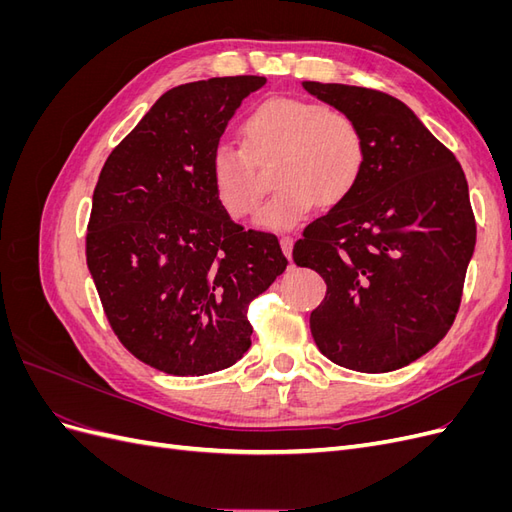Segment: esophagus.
<instances>
[{"instance_id":"esophagus-1","label":"esophagus","mask_w":512,"mask_h":512,"mask_svg":"<svg viewBox=\"0 0 512 512\" xmlns=\"http://www.w3.org/2000/svg\"><path fill=\"white\" fill-rule=\"evenodd\" d=\"M292 237L290 235H282L280 237V245H282V252H284V256L290 260V256H292Z\"/></svg>"}]
</instances>
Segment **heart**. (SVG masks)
<instances>
[{"label":"heart","instance_id":"1","mask_svg":"<svg viewBox=\"0 0 512 512\" xmlns=\"http://www.w3.org/2000/svg\"><path fill=\"white\" fill-rule=\"evenodd\" d=\"M275 156L280 185L256 215L262 228L280 230L299 224L320 205H335L359 183L367 147L350 115L337 108L297 98H273L260 104L243 126V147L220 141L209 158L215 198L230 218H245L265 194L256 164Z\"/></svg>","mask_w":512,"mask_h":512}]
</instances>
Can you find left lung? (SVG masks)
<instances>
[{"label": "left lung", "instance_id": "obj_1", "mask_svg": "<svg viewBox=\"0 0 512 512\" xmlns=\"http://www.w3.org/2000/svg\"><path fill=\"white\" fill-rule=\"evenodd\" d=\"M303 87L359 123L367 147L359 183L294 243V262L327 284L309 329L333 363L393 371L455 320L476 243L468 181L401 100L339 83Z\"/></svg>", "mask_w": 512, "mask_h": 512}]
</instances>
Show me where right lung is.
I'll use <instances>...</instances> for the list:
<instances>
[{
  "label": "right lung",
  "instance_id": "obj_1",
  "mask_svg": "<svg viewBox=\"0 0 512 512\" xmlns=\"http://www.w3.org/2000/svg\"><path fill=\"white\" fill-rule=\"evenodd\" d=\"M265 76L168 89L106 158L87 226V267L119 342L173 376L235 365L252 346L247 305L288 260L243 230L211 188L209 158Z\"/></svg>",
  "mask_w": 512,
  "mask_h": 512
}]
</instances>
